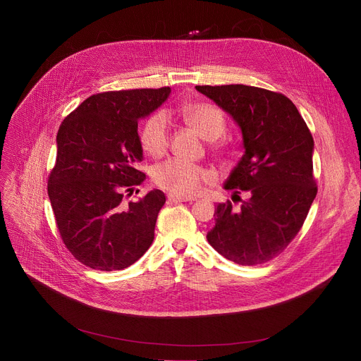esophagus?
<instances>
[{
    "instance_id": "obj_1",
    "label": "esophagus",
    "mask_w": 361,
    "mask_h": 361,
    "mask_svg": "<svg viewBox=\"0 0 361 361\" xmlns=\"http://www.w3.org/2000/svg\"><path fill=\"white\" fill-rule=\"evenodd\" d=\"M169 202H195L193 197H185V196H177V195H169L168 196Z\"/></svg>"
}]
</instances>
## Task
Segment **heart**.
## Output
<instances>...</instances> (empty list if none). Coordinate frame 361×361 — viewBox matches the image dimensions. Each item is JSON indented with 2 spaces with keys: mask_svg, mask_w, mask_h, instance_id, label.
Wrapping results in <instances>:
<instances>
[{
  "mask_svg": "<svg viewBox=\"0 0 361 361\" xmlns=\"http://www.w3.org/2000/svg\"><path fill=\"white\" fill-rule=\"evenodd\" d=\"M181 118L197 135L212 140L214 147H222L219 139L226 127L224 112L211 102H195L181 109ZM139 143L145 154L154 158L162 157L169 145L168 120L164 112L150 116L139 130ZM155 184L177 196H193L200 192L203 184L211 183L214 174L209 169L181 159H168L158 164L152 171Z\"/></svg>",
  "mask_w": 361,
  "mask_h": 361,
  "instance_id": "b5f03b06",
  "label": "heart"
}]
</instances>
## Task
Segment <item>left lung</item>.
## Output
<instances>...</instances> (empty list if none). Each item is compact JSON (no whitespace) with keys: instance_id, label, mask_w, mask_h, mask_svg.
Masks as SVG:
<instances>
[{"instance_id":"1","label":"left lung","mask_w":361,"mask_h":361,"mask_svg":"<svg viewBox=\"0 0 361 361\" xmlns=\"http://www.w3.org/2000/svg\"><path fill=\"white\" fill-rule=\"evenodd\" d=\"M196 89L240 126L245 150L225 188L234 196L250 192L238 207L230 200L216 206L215 226L206 238L243 267L267 263L295 238L317 195L312 133L297 106L279 92L245 85Z\"/></svg>"}]
</instances>
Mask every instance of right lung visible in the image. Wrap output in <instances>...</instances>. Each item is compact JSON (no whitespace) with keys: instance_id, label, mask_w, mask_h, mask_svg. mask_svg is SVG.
<instances>
[{"instance_id":"right-lung-1","label":"right lung","mask_w":361,"mask_h":361,"mask_svg":"<svg viewBox=\"0 0 361 361\" xmlns=\"http://www.w3.org/2000/svg\"><path fill=\"white\" fill-rule=\"evenodd\" d=\"M169 92L165 86L92 94L56 133L48 196L63 243L85 267L126 269L154 241L164 192L152 190L127 203L124 193L146 178L136 168L143 158L137 121Z\"/></svg>"}]
</instances>
